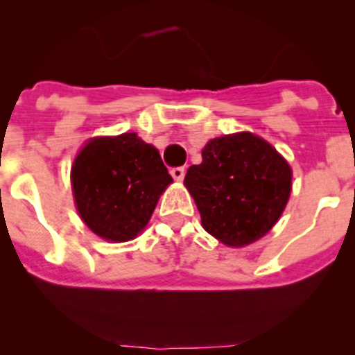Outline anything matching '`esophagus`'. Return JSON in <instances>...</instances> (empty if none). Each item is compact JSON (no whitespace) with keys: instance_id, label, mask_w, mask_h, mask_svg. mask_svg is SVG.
<instances>
[{"instance_id":"34e87169","label":"esophagus","mask_w":355,"mask_h":355,"mask_svg":"<svg viewBox=\"0 0 355 355\" xmlns=\"http://www.w3.org/2000/svg\"><path fill=\"white\" fill-rule=\"evenodd\" d=\"M170 173H171V177H173L177 182H182V180H184V177H185V170L182 166L180 168H173Z\"/></svg>"}]
</instances>
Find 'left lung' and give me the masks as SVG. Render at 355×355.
<instances>
[{
  "label": "left lung",
  "mask_w": 355,
  "mask_h": 355,
  "mask_svg": "<svg viewBox=\"0 0 355 355\" xmlns=\"http://www.w3.org/2000/svg\"><path fill=\"white\" fill-rule=\"evenodd\" d=\"M202 163L192 164L184 185L209 235L228 247H247L277 225L292 192V168L252 132L207 141Z\"/></svg>",
  "instance_id": "1"
}]
</instances>
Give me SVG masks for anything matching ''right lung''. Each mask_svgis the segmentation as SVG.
Returning a JSON list of instances; mask_svg holds the SVG:
<instances>
[{
	"mask_svg": "<svg viewBox=\"0 0 355 355\" xmlns=\"http://www.w3.org/2000/svg\"><path fill=\"white\" fill-rule=\"evenodd\" d=\"M70 184L78 216L89 230L120 244L146 230L173 178L155 146L125 132L85 141L71 164Z\"/></svg>",
	"mask_w": 355,
	"mask_h": 355,
	"instance_id": "obj_1",
	"label": "right lung"
}]
</instances>
